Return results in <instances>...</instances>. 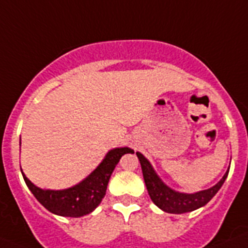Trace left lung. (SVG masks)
Masks as SVG:
<instances>
[{
  "mask_svg": "<svg viewBox=\"0 0 248 248\" xmlns=\"http://www.w3.org/2000/svg\"><path fill=\"white\" fill-rule=\"evenodd\" d=\"M137 156L141 165L144 181H145L151 201L159 209L169 212V214H185V212L194 211V210H198L205 206L215 195L217 194L229 175V170H227L222 179L210 189L194 192V194H186V192L176 191L166 185L156 174L150 161L141 153L137 151Z\"/></svg>",
  "mask_w": 248,
  "mask_h": 248,
  "instance_id": "1",
  "label": "left lung"
}]
</instances>
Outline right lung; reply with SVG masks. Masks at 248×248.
<instances>
[{"label": "right lung", "mask_w": 248, "mask_h": 248, "mask_svg": "<svg viewBox=\"0 0 248 248\" xmlns=\"http://www.w3.org/2000/svg\"><path fill=\"white\" fill-rule=\"evenodd\" d=\"M128 153H134V150L126 146L111 149L107 153L102 163L84 180L63 190L41 189L31 183L23 171H21L28 189L48 211L64 217H80L93 212L102 202L114 169L119 163L120 157Z\"/></svg>", "instance_id": "right-lung-1"}]
</instances>
